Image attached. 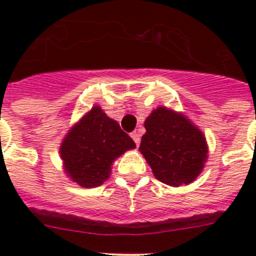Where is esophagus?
I'll return each mask as SVG.
<instances>
[{
    "label": "esophagus",
    "instance_id": "obj_1",
    "mask_svg": "<svg viewBox=\"0 0 256 256\" xmlns=\"http://www.w3.org/2000/svg\"><path fill=\"white\" fill-rule=\"evenodd\" d=\"M132 138L134 140V142H136V144L138 146L140 142V134L138 132H132Z\"/></svg>",
    "mask_w": 256,
    "mask_h": 256
}]
</instances>
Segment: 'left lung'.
Listing matches in <instances>:
<instances>
[{"mask_svg":"<svg viewBox=\"0 0 256 256\" xmlns=\"http://www.w3.org/2000/svg\"><path fill=\"white\" fill-rule=\"evenodd\" d=\"M140 150L152 174L168 186L188 184L207 158L206 138L182 114L158 108L144 120Z\"/></svg>","mask_w":256,"mask_h":256,"instance_id":"obj_1","label":"left lung"}]
</instances>
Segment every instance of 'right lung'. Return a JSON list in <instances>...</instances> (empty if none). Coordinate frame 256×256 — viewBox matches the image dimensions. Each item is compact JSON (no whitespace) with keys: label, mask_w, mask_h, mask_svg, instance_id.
Listing matches in <instances>:
<instances>
[{"label":"right lung","mask_w":256,"mask_h":256,"mask_svg":"<svg viewBox=\"0 0 256 256\" xmlns=\"http://www.w3.org/2000/svg\"><path fill=\"white\" fill-rule=\"evenodd\" d=\"M134 148V140L118 122L108 118L100 106H94L70 130L60 152L70 178L90 188L108 178L116 156Z\"/></svg>","instance_id":"obj_1"}]
</instances>
